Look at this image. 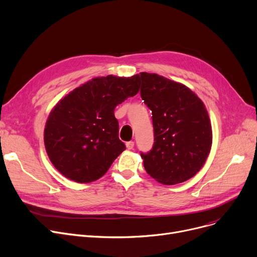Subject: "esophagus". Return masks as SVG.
Wrapping results in <instances>:
<instances>
[{"label":"esophagus","mask_w":257,"mask_h":257,"mask_svg":"<svg viewBox=\"0 0 257 257\" xmlns=\"http://www.w3.org/2000/svg\"><path fill=\"white\" fill-rule=\"evenodd\" d=\"M126 147H127V149H129V150H131V149H133V147H134V142H127L126 143Z\"/></svg>","instance_id":"obj_1"}]
</instances>
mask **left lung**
Here are the masks:
<instances>
[{
	"mask_svg": "<svg viewBox=\"0 0 257 257\" xmlns=\"http://www.w3.org/2000/svg\"><path fill=\"white\" fill-rule=\"evenodd\" d=\"M141 96L152 110L154 145L141 153L144 167L163 184L184 182L204 166L212 144L205 105L182 83L157 74L140 73Z\"/></svg>",
	"mask_w": 257,
	"mask_h": 257,
	"instance_id": "8db88e82",
	"label": "left lung"
}]
</instances>
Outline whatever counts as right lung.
<instances>
[{
  "label": "right lung",
  "instance_id": "right-lung-1",
  "mask_svg": "<svg viewBox=\"0 0 257 257\" xmlns=\"http://www.w3.org/2000/svg\"><path fill=\"white\" fill-rule=\"evenodd\" d=\"M140 87V75L92 78L53 107L44 141L51 163L64 177L89 183L108 171L126 149L114 108Z\"/></svg>",
  "mask_w": 257,
  "mask_h": 257
}]
</instances>
